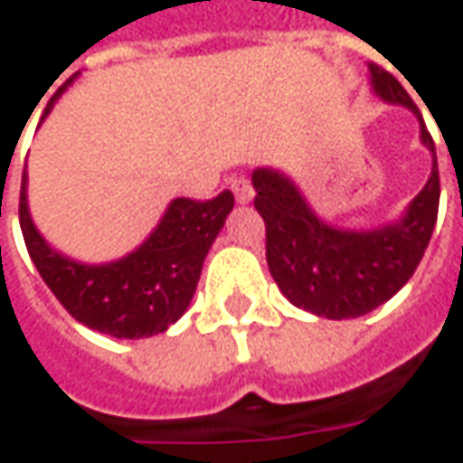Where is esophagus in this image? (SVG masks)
<instances>
[{
  "label": "esophagus",
  "mask_w": 463,
  "mask_h": 463,
  "mask_svg": "<svg viewBox=\"0 0 463 463\" xmlns=\"http://www.w3.org/2000/svg\"><path fill=\"white\" fill-rule=\"evenodd\" d=\"M232 191H234V196H237L239 203H250L254 199V186H251V181L247 176H237L232 181Z\"/></svg>",
  "instance_id": "1"
}]
</instances>
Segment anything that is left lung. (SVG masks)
Listing matches in <instances>:
<instances>
[{
    "label": "left lung",
    "mask_w": 463,
    "mask_h": 463,
    "mask_svg": "<svg viewBox=\"0 0 463 463\" xmlns=\"http://www.w3.org/2000/svg\"><path fill=\"white\" fill-rule=\"evenodd\" d=\"M371 82L385 103L411 108L420 123V140L433 153L431 176L396 224L373 232H347L325 224L279 171L251 174L254 206L267 226V264L274 282L295 307L327 320L360 317L381 307L406 285L429 247L439 216L436 146L420 110L388 70L371 62Z\"/></svg>",
    "instance_id": "8db88e82"
}]
</instances>
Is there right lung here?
I'll list each match as a JSON object with an SVG mask.
<instances>
[{"instance_id":"right-lung-1","label":"right lung","mask_w":463,"mask_h":463,"mask_svg":"<svg viewBox=\"0 0 463 463\" xmlns=\"http://www.w3.org/2000/svg\"><path fill=\"white\" fill-rule=\"evenodd\" d=\"M67 82L52 95L44 116ZM232 209V191L209 201L174 199L161 224L128 257L108 264H80L52 250L32 224L27 174H22L19 191V226L44 285L78 323L126 340L164 333L186 312L203 260Z\"/></svg>"}]
</instances>
